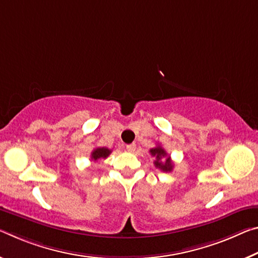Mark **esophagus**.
<instances>
[{"instance_id": "34e87169", "label": "esophagus", "mask_w": 258, "mask_h": 258, "mask_svg": "<svg viewBox=\"0 0 258 258\" xmlns=\"http://www.w3.org/2000/svg\"><path fill=\"white\" fill-rule=\"evenodd\" d=\"M136 148H137L136 144H131L126 146V150H127L128 153H134V151H136Z\"/></svg>"}]
</instances>
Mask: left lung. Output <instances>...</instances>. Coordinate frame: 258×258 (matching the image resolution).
Instances as JSON below:
<instances>
[{
  "label": "left lung",
  "instance_id": "left-lung-1",
  "mask_svg": "<svg viewBox=\"0 0 258 258\" xmlns=\"http://www.w3.org/2000/svg\"><path fill=\"white\" fill-rule=\"evenodd\" d=\"M151 156L156 157V161L154 162V164L159 170L164 171V172H171L173 169V162L171 161V157L167 155L164 148H162V146H156L155 148H151L150 150Z\"/></svg>",
  "mask_w": 258,
  "mask_h": 258
}]
</instances>
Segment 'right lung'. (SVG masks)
I'll return each instance as SVG.
<instances>
[{"mask_svg": "<svg viewBox=\"0 0 258 258\" xmlns=\"http://www.w3.org/2000/svg\"><path fill=\"white\" fill-rule=\"evenodd\" d=\"M111 154V150L108 149V148H104V147H102V148H95L92 151V161H97V159L100 158H107L109 155Z\"/></svg>", "mask_w": 258, "mask_h": 258, "instance_id": "add662e5", "label": "right lung"}]
</instances>
